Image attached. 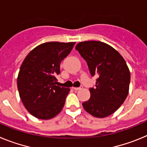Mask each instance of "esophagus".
I'll use <instances>...</instances> for the list:
<instances>
[{
    "instance_id": "obj_1",
    "label": "esophagus",
    "mask_w": 147,
    "mask_h": 147,
    "mask_svg": "<svg viewBox=\"0 0 147 147\" xmlns=\"http://www.w3.org/2000/svg\"><path fill=\"white\" fill-rule=\"evenodd\" d=\"M72 88L74 90H81L82 88V86H80L79 87V88Z\"/></svg>"
}]
</instances>
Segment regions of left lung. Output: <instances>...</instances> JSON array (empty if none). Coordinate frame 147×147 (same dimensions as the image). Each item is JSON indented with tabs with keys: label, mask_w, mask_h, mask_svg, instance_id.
<instances>
[{
	"label": "left lung",
	"mask_w": 147,
	"mask_h": 147,
	"mask_svg": "<svg viewBox=\"0 0 147 147\" xmlns=\"http://www.w3.org/2000/svg\"><path fill=\"white\" fill-rule=\"evenodd\" d=\"M76 50L86 61L92 76H97L95 87L90 88V98L82 106L88 113L105 118L115 112L127 98L130 73L121 55L100 41L78 43Z\"/></svg>",
	"instance_id": "8db88e82"
}]
</instances>
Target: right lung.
Listing matches in <instances>:
<instances>
[{
    "label": "right lung",
    "mask_w": 147,
    "mask_h": 147,
    "mask_svg": "<svg viewBox=\"0 0 147 147\" xmlns=\"http://www.w3.org/2000/svg\"><path fill=\"white\" fill-rule=\"evenodd\" d=\"M75 42H45L26 56L20 68L18 88L26 110L34 117L50 119L64 107L69 88L56 85L60 63Z\"/></svg>",
    "instance_id": "right-lung-1"
}]
</instances>
